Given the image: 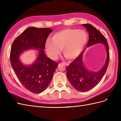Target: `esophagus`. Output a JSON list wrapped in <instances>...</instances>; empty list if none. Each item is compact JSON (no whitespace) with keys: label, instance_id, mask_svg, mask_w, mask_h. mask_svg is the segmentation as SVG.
I'll list each match as a JSON object with an SVG mask.
<instances>
[{"label":"esophagus","instance_id":"esophagus-1","mask_svg":"<svg viewBox=\"0 0 121 121\" xmlns=\"http://www.w3.org/2000/svg\"><path fill=\"white\" fill-rule=\"evenodd\" d=\"M64 64H65V65L66 66H68L69 65V63H67V62H65V63H64Z\"/></svg>","mask_w":121,"mask_h":121}]
</instances>
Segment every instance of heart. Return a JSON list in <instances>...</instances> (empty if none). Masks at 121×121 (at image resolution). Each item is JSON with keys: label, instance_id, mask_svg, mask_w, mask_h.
Masks as SVG:
<instances>
[{"label": "heart", "instance_id": "1", "mask_svg": "<svg viewBox=\"0 0 121 121\" xmlns=\"http://www.w3.org/2000/svg\"><path fill=\"white\" fill-rule=\"evenodd\" d=\"M45 43L48 55L52 59H57L62 49L64 56L73 60L79 55L87 41V33L83 30L66 28L55 33Z\"/></svg>", "mask_w": 121, "mask_h": 121}]
</instances>
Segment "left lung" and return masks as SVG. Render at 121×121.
<instances>
[{
	"label": "left lung",
	"mask_w": 121,
	"mask_h": 121,
	"mask_svg": "<svg viewBox=\"0 0 121 121\" xmlns=\"http://www.w3.org/2000/svg\"><path fill=\"white\" fill-rule=\"evenodd\" d=\"M83 25L86 28L89 33L87 47L103 43L106 46L107 52L106 63L101 70L97 72H92L85 68L82 61L84 51L66 68L68 78L72 85L77 91L85 92L94 88L101 81L108 66L110 55L108 43L103 34L91 24H84Z\"/></svg>",
	"instance_id": "8db88e82"
}]
</instances>
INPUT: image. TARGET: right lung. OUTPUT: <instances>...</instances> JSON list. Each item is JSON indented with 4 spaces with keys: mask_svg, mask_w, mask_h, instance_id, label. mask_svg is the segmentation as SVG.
<instances>
[{
    "mask_svg": "<svg viewBox=\"0 0 121 121\" xmlns=\"http://www.w3.org/2000/svg\"><path fill=\"white\" fill-rule=\"evenodd\" d=\"M52 31L50 28L30 27L18 36L12 44L10 59L13 70L22 85L33 93H41L47 88L58 65L57 62L46 56L43 50ZM30 48L39 50V55L34 64L25 66L19 61L18 56Z\"/></svg>",
    "mask_w": 121,
    "mask_h": 121,
    "instance_id": "add662e5",
    "label": "right lung"
}]
</instances>
